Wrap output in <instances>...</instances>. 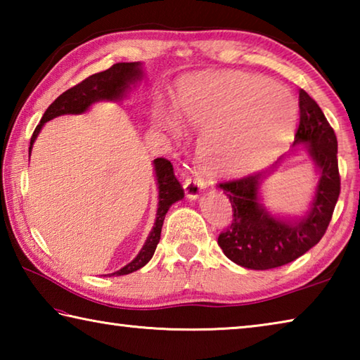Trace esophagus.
Masks as SVG:
<instances>
[{
    "label": "esophagus",
    "instance_id": "obj_1",
    "mask_svg": "<svg viewBox=\"0 0 360 360\" xmlns=\"http://www.w3.org/2000/svg\"><path fill=\"white\" fill-rule=\"evenodd\" d=\"M205 188V179L202 176H187L184 181V191L188 198H197Z\"/></svg>",
    "mask_w": 360,
    "mask_h": 360
}]
</instances>
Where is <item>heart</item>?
I'll return each mask as SVG.
<instances>
[{
  "mask_svg": "<svg viewBox=\"0 0 360 360\" xmlns=\"http://www.w3.org/2000/svg\"><path fill=\"white\" fill-rule=\"evenodd\" d=\"M174 108L184 124L208 130L202 155L217 173L249 172L270 160L297 117L295 103L283 87L248 72L182 82Z\"/></svg>",
  "mask_w": 360,
  "mask_h": 360,
  "instance_id": "heart-1",
  "label": "heart"
}]
</instances>
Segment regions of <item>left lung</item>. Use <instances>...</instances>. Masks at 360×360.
I'll return each mask as SVG.
<instances>
[{"mask_svg": "<svg viewBox=\"0 0 360 360\" xmlns=\"http://www.w3.org/2000/svg\"><path fill=\"white\" fill-rule=\"evenodd\" d=\"M300 122L295 143H308L309 157L319 169L311 211L297 222L271 217L259 203V186L266 174L217 182L231 203L230 227L219 233L217 243L227 257L251 270H268L294 262L324 236L340 195L338 143L322 109L304 90L298 92Z\"/></svg>", "mask_w": 360, "mask_h": 360, "instance_id": "8db88e82", "label": "left lung"}]
</instances>
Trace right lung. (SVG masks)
Instances as JSON below:
<instances>
[{"instance_id":"1","label":"right lung","mask_w":360,"mask_h":360,"mask_svg":"<svg viewBox=\"0 0 360 360\" xmlns=\"http://www.w3.org/2000/svg\"><path fill=\"white\" fill-rule=\"evenodd\" d=\"M141 65L138 62H122L112 65L111 68H108L106 71L96 72V75L85 77L82 82H79L75 87L66 90V92L60 95L58 98L46 109L41 122L34 129L33 136L30 139V154H32L34 139L38 138V133L41 131L42 125H44L47 120L63 114H81L84 111H87L92 103L100 100H120L122 96H124L125 90L130 87V84L141 77ZM154 167L158 184V210L155 225L150 231L148 241H146V245L143 246L136 257L133 259L129 265H125L124 268H120L119 271L112 273V275H129V273L136 271L148 264L155 252L158 241H160L162 225L163 221H165V214L168 212L169 206L184 197V188H182L181 182L174 176L172 162L163 157H158L154 160Z\"/></svg>"}]
</instances>
